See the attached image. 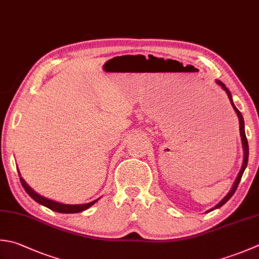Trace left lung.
<instances>
[{"label":"left lung","instance_id":"8db88e82","mask_svg":"<svg viewBox=\"0 0 259 259\" xmlns=\"http://www.w3.org/2000/svg\"><path fill=\"white\" fill-rule=\"evenodd\" d=\"M217 83L219 84V85L221 86V88L226 91V93H227V95H228V98H229V101H230V103H231V105H232V108L235 109L236 113H237V115H238V119H239L240 137H241V141H242V148H244V163H242L241 169H240V171H239V174H238V177H237V180H236V182H235L234 186H232L231 191L229 192V193H228V194L226 195V197H225L224 200H222L221 202H219V204H217V205L213 207V209H211L210 211L214 210V209H218V207H220V206L224 205V204L226 203V202L229 201V200H230V197L235 194V192H236V190H237V187H238V185H239V183H240V180H241V177H242V174H244L245 168L247 167V163H248V155H249V150H248V141H247L246 134H245V123H244V119H242V115H241V113L239 112V110H238V109L236 108V105L234 104V102H232V96H231V93H230V91L227 89V86H226L224 83H222L221 80H217Z\"/></svg>","mask_w":259,"mask_h":259}]
</instances>
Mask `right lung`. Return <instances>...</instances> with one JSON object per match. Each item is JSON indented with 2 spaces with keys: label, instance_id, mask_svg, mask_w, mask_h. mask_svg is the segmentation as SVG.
<instances>
[{
  "label": "right lung",
  "instance_id": "add662e5",
  "mask_svg": "<svg viewBox=\"0 0 259 259\" xmlns=\"http://www.w3.org/2000/svg\"><path fill=\"white\" fill-rule=\"evenodd\" d=\"M19 176H20V182H21V184L23 186L24 191L27 192V193L30 195V197H32V199L35 202H38V203L42 204L45 206H47L48 209L53 210V211H56V212H60V213H77V212H80V211H84L86 209H89L91 205H93L95 202H98V200H99L98 199V200H95L93 202H90V203L77 204V205H69V204L58 203V202L48 200V199H46V197L35 193V192L31 189V187H30L27 183H25L24 180L21 177V175H20V173H19Z\"/></svg>",
  "mask_w": 259,
  "mask_h": 259
}]
</instances>
